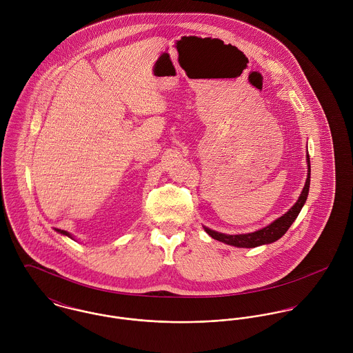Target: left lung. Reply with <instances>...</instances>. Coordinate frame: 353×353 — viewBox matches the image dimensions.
<instances>
[{"mask_svg": "<svg viewBox=\"0 0 353 353\" xmlns=\"http://www.w3.org/2000/svg\"><path fill=\"white\" fill-rule=\"evenodd\" d=\"M305 160H307V179H305L302 193H301L298 201L295 202V205L287 213H284L281 217L276 219L269 225H266L261 230H256L254 232H249V234L230 235V234L217 232V231L210 230V228L203 225V230L206 231V234H209L213 239H216L219 242H223L225 245L235 246V248H245V249H252V248H258V246H262V245H269V243H273V242L279 241L288 231V228L292 225V223L296 220L298 214L302 210L303 205L307 201L308 189H310V174H311L308 153L305 156Z\"/></svg>", "mask_w": 353, "mask_h": 353, "instance_id": "left-lung-1", "label": "left lung"}]
</instances>
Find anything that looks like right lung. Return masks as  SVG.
I'll return each instance as SVG.
<instances>
[{
	"instance_id": "add662e5",
	"label": "right lung",
	"mask_w": 353,
	"mask_h": 353,
	"mask_svg": "<svg viewBox=\"0 0 353 353\" xmlns=\"http://www.w3.org/2000/svg\"><path fill=\"white\" fill-rule=\"evenodd\" d=\"M55 231H57L58 234H61V235H65V236H68V238H70V239H73V241H74V236H73L70 232H68V231H63V230H58V228H55Z\"/></svg>"
}]
</instances>
